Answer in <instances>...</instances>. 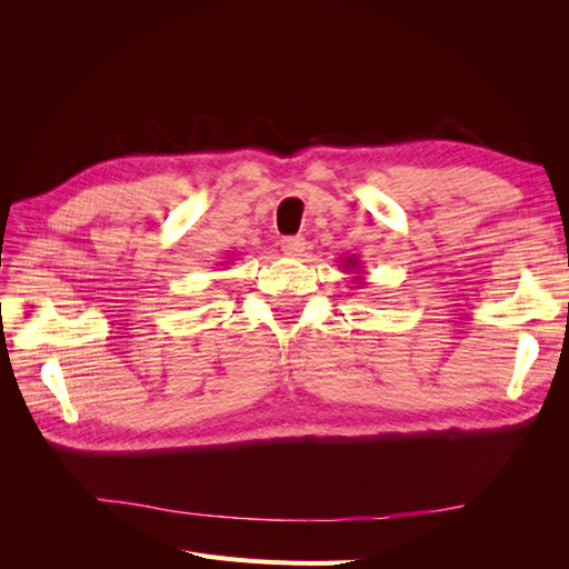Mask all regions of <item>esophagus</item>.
Returning <instances> with one entry per match:
<instances>
[{
    "mask_svg": "<svg viewBox=\"0 0 569 569\" xmlns=\"http://www.w3.org/2000/svg\"><path fill=\"white\" fill-rule=\"evenodd\" d=\"M282 251L287 256H303L306 251V239L303 237H284L282 239Z\"/></svg>",
    "mask_w": 569,
    "mask_h": 569,
    "instance_id": "1",
    "label": "esophagus"
}]
</instances>
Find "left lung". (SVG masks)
Wrapping results in <instances>:
<instances>
[{
	"mask_svg": "<svg viewBox=\"0 0 569 569\" xmlns=\"http://www.w3.org/2000/svg\"><path fill=\"white\" fill-rule=\"evenodd\" d=\"M343 270H353V272H358L360 268H363V266H360V261H358V258L356 256H343V266H341ZM353 282H358V284H363V278H360V274H353Z\"/></svg>",
	"mask_w": 569,
	"mask_h": 569,
	"instance_id": "8db88e82",
	"label": "left lung"
}]
</instances>
